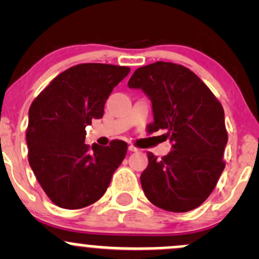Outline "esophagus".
<instances>
[{
	"label": "esophagus",
	"mask_w": 259,
	"mask_h": 259,
	"mask_svg": "<svg viewBox=\"0 0 259 259\" xmlns=\"http://www.w3.org/2000/svg\"><path fill=\"white\" fill-rule=\"evenodd\" d=\"M129 150L133 151V153H135V151H139L140 149L137 148V146H135V145H129Z\"/></svg>",
	"instance_id": "1"
}]
</instances>
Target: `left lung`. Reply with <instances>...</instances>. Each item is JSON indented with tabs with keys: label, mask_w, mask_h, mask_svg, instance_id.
<instances>
[{
	"label": "left lung",
	"mask_w": 259,
	"mask_h": 259,
	"mask_svg": "<svg viewBox=\"0 0 259 259\" xmlns=\"http://www.w3.org/2000/svg\"><path fill=\"white\" fill-rule=\"evenodd\" d=\"M127 85L150 98L154 121L149 132L165 130L173 142V150L160 160L148 153V166L140 176L146 198L168 211L195 209L209 197L226 166L223 106L194 72L173 62L139 67Z\"/></svg>",
	"instance_id": "8db88e82"
}]
</instances>
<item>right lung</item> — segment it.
<instances>
[{"label":"right lung","instance_id":"right-lung-1","mask_svg":"<svg viewBox=\"0 0 259 259\" xmlns=\"http://www.w3.org/2000/svg\"><path fill=\"white\" fill-rule=\"evenodd\" d=\"M127 66L79 64L57 75L28 110V163L54 204L79 209L100 199L126 155L127 144H85V127L100 119L113 89Z\"/></svg>","mask_w":259,"mask_h":259}]
</instances>
